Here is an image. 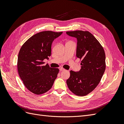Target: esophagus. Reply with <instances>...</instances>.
<instances>
[{"label":"esophagus","instance_id":"1","mask_svg":"<svg viewBox=\"0 0 124 124\" xmlns=\"http://www.w3.org/2000/svg\"><path fill=\"white\" fill-rule=\"evenodd\" d=\"M59 70L61 71H65V69H63V68H59Z\"/></svg>","mask_w":124,"mask_h":124}]
</instances>
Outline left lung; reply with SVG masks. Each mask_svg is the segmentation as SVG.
<instances>
[{
    "label": "left lung",
    "instance_id": "left-lung-1",
    "mask_svg": "<svg viewBox=\"0 0 124 124\" xmlns=\"http://www.w3.org/2000/svg\"><path fill=\"white\" fill-rule=\"evenodd\" d=\"M77 39V57L81 60L79 72L71 70L67 80L69 89L78 96L88 95L101 81L106 69V55L102 46L91 32L76 31H67Z\"/></svg>",
    "mask_w": 124,
    "mask_h": 124
}]
</instances>
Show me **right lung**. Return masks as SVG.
Returning a JSON list of instances; mask_svg holds the SVG:
<instances>
[{
    "instance_id": "obj_1",
    "label": "right lung",
    "mask_w": 124,
    "mask_h": 124,
    "mask_svg": "<svg viewBox=\"0 0 124 124\" xmlns=\"http://www.w3.org/2000/svg\"><path fill=\"white\" fill-rule=\"evenodd\" d=\"M62 33L40 32L29 38L21 48L17 59L18 74L25 87L34 94L49 91L57 77L59 69L44 66L43 60L48 59L52 42Z\"/></svg>"
}]
</instances>
